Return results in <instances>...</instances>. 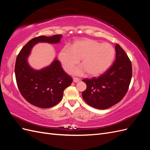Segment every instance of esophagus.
Returning <instances> with one entry per match:
<instances>
[{
  "label": "esophagus",
  "instance_id": "34e87169",
  "mask_svg": "<svg viewBox=\"0 0 150 150\" xmlns=\"http://www.w3.org/2000/svg\"><path fill=\"white\" fill-rule=\"evenodd\" d=\"M79 81V79H78V78H73V82L74 83H78Z\"/></svg>",
  "mask_w": 150,
  "mask_h": 150
}]
</instances>
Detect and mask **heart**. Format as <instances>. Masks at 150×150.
Wrapping results in <instances>:
<instances>
[{
  "mask_svg": "<svg viewBox=\"0 0 150 150\" xmlns=\"http://www.w3.org/2000/svg\"><path fill=\"white\" fill-rule=\"evenodd\" d=\"M115 50L108 43L101 44L96 40L84 39L77 40L71 47L65 46L58 53V59L66 72H70L79 62L83 66L72 71L76 75L85 71L90 76H99L106 72L114 60Z\"/></svg>",
  "mask_w": 150,
  "mask_h": 150,
  "instance_id": "obj_1",
  "label": "heart"
}]
</instances>
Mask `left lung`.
Listing matches in <instances>:
<instances>
[{
	"instance_id": "obj_1",
	"label": "left lung",
	"mask_w": 150,
	"mask_h": 150,
	"mask_svg": "<svg viewBox=\"0 0 150 150\" xmlns=\"http://www.w3.org/2000/svg\"><path fill=\"white\" fill-rule=\"evenodd\" d=\"M116 59L109 69L98 78L83 80L87 88L82 93L90 106L106 110L119 103L128 90L132 78V65L118 44L115 46Z\"/></svg>"
}]
</instances>
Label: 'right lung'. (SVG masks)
<instances>
[{
    "instance_id": "right-lung-1",
    "label": "right lung",
    "mask_w": 150,
    "mask_h": 150,
    "mask_svg": "<svg viewBox=\"0 0 150 150\" xmlns=\"http://www.w3.org/2000/svg\"><path fill=\"white\" fill-rule=\"evenodd\" d=\"M62 37L56 34L33 38L21 49L16 59L15 74L19 91L27 101L39 108H51L59 103L64 89L71 84L72 79L63 70L57 58L40 70L31 67L28 59L36 44H57Z\"/></svg>"
}]
</instances>
